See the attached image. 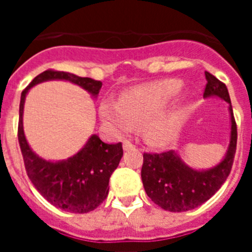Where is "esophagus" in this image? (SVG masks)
I'll use <instances>...</instances> for the list:
<instances>
[{"instance_id": "34e87169", "label": "esophagus", "mask_w": 252, "mask_h": 252, "mask_svg": "<svg viewBox=\"0 0 252 252\" xmlns=\"http://www.w3.org/2000/svg\"><path fill=\"white\" fill-rule=\"evenodd\" d=\"M124 150L125 151H127V150H131V149H135V145H132L128 140H125L124 141Z\"/></svg>"}]
</instances>
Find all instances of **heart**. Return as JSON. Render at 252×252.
Wrapping results in <instances>:
<instances>
[{"label":"heart","instance_id":"heart-1","mask_svg":"<svg viewBox=\"0 0 252 252\" xmlns=\"http://www.w3.org/2000/svg\"><path fill=\"white\" fill-rule=\"evenodd\" d=\"M183 91L178 79H160L124 93L119 102L104 99L99 116L115 132L128 133L144 126V137L154 146H165L177 137L190 103L166 110Z\"/></svg>","mask_w":252,"mask_h":252}]
</instances>
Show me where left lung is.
<instances>
[{"label":"left lung","instance_id":"1","mask_svg":"<svg viewBox=\"0 0 252 252\" xmlns=\"http://www.w3.org/2000/svg\"><path fill=\"white\" fill-rule=\"evenodd\" d=\"M204 98H220L228 103L231 131L224 157L212 168L189 166L175 150L144 154L141 179L151 201L169 212H187L202 206L226 182L233 164L237 144V128L227 87L206 72Z\"/></svg>","mask_w":252,"mask_h":252}]
</instances>
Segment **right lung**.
<instances>
[{"mask_svg":"<svg viewBox=\"0 0 252 252\" xmlns=\"http://www.w3.org/2000/svg\"><path fill=\"white\" fill-rule=\"evenodd\" d=\"M48 81L70 82L87 91L93 98H97L102 82L72 73L45 70L22 91L19 111V144L31 183L57 208L72 213L91 212L108 195L110 177L124 155L122 144H107L93 133L83 148L68 159L46 160L39 157L26 140L22 117L29 91Z\"/></svg>","mask_w":252,"mask_h":252,"instance_id":"add662e5","label":"right lung"}]
</instances>
